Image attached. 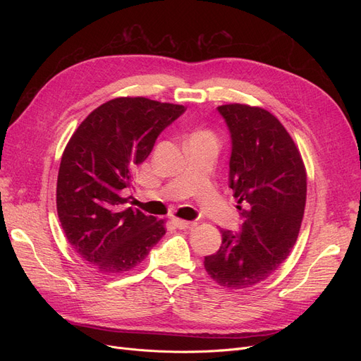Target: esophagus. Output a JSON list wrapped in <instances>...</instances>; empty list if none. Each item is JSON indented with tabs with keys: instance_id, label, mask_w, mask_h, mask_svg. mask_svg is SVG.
I'll return each instance as SVG.
<instances>
[{
	"instance_id": "1",
	"label": "esophagus",
	"mask_w": 361,
	"mask_h": 361,
	"mask_svg": "<svg viewBox=\"0 0 361 361\" xmlns=\"http://www.w3.org/2000/svg\"><path fill=\"white\" fill-rule=\"evenodd\" d=\"M173 222L180 230H190V228H195V226L197 225V222H195V221H184V219H178V218L173 219Z\"/></svg>"
}]
</instances>
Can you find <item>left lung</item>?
Segmentation results:
<instances>
[{
    "label": "left lung",
    "mask_w": 361,
    "mask_h": 361,
    "mask_svg": "<svg viewBox=\"0 0 361 361\" xmlns=\"http://www.w3.org/2000/svg\"><path fill=\"white\" fill-rule=\"evenodd\" d=\"M231 133L230 187L243 218L204 269L224 288L243 290L268 279L297 241L305 215L307 176L290 133L269 111L244 104L218 106Z\"/></svg>",
    "instance_id": "left-lung-1"
}]
</instances>
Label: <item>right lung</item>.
Returning <instances> with one entry per match:
<instances>
[{"label": "right lung", "instance_id": "1", "mask_svg": "<svg viewBox=\"0 0 361 361\" xmlns=\"http://www.w3.org/2000/svg\"><path fill=\"white\" fill-rule=\"evenodd\" d=\"M183 105L143 97L93 109L73 133L56 180V212L74 252L101 274H123L164 237V219L124 207V188Z\"/></svg>", "mask_w": 361, "mask_h": 361}]
</instances>
